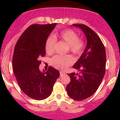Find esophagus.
Here are the masks:
<instances>
[{"mask_svg": "<svg viewBox=\"0 0 120 120\" xmlns=\"http://www.w3.org/2000/svg\"><path fill=\"white\" fill-rule=\"evenodd\" d=\"M59 73H60V76H62V75H65V72L62 71H61L59 72Z\"/></svg>", "mask_w": 120, "mask_h": 120, "instance_id": "34e87169", "label": "esophagus"}]
</instances>
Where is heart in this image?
<instances>
[{"instance_id":"b5f03b06","label":"heart","mask_w":120,"mask_h":120,"mask_svg":"<svg viewBox=\"0 0 120 120\" xmlns=\"http://www.w3.org/2000/svg\"><path fill=\"white\" fill-rule=\"evenodd\" d=\"M56 39L65 42L68 44L70 52L76 55H80L83 52L85 42L83 39L79 38L78 34L71 29H65L53 37H50L47 39L45 44V49L48 54H52L55 51ZM74 62V59L70 55H56L51 59L52 65L59 70L65 69L68 66Z\"/></svg>"}]
</instances>
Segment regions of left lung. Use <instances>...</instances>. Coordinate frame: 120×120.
Instances as JSON below:
<instances>
[{
    "mask_svg": "<svg viewBox=\"0 0 120 120\" xmlns=\"http://www.w3.org/2000/svg\"><path fill=\"white\" fill-rule=\"evenodd\" d=\"M86 37L87 44L73 67L79 73L68 74L70 82L67 86L68 95L75 100L81 101L93 96L105 76L106 51L102 41L96 32L85 24H75Z\"/></svg>",
    "mask_w": 120,
    "mask_h": 120,
    "instance_id": "left-lung-1",
    "label": "left lung"
}]
</instances>
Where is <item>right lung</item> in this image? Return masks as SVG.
Wrapping results in <instances>:
<instances>
[{"label":"right lung","instance_id":"obj_1","mask_svg":"<svg viewBox=\"0 0 120 120\" xmlns=\"http://www.w3.org/2000/svg\"><path fill=\"white\" fill-rule=\"evenodd\" d=\"M56 23L34 24L27 27L17 42L12 67L19 86L30 98L41 100L50 96L59 72L50 67L41 72V57L45 55V44Z\"/></svg>","mask_w":120,"mask_h":120}]
</instances>
